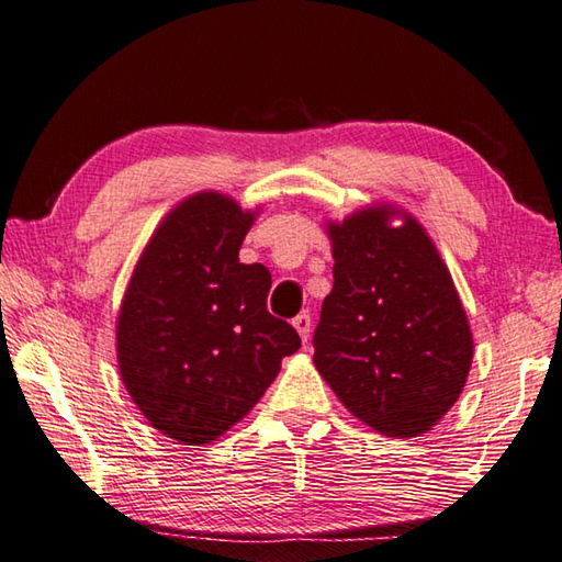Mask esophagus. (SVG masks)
<instances>
[{"label": "esophagus", "mask_w": 562, "mask_h": 562, "mask_svg": "<svg viewBox=\"0 0 562 562\" xmlns=\"http://www.w3.org/2000/svg\"><path fill=\"white\" fill-rule=\"evenodd\" d=\"M311 326H313V321H311L308 313H301V316L293 318V328L299 330V336L303 338V342H308V338H311Z\"/></svg>", "instance_id": "34e87169"}]
</instances>
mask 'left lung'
<instances>
[{"label": "left lung", "instance_id": "obj_1", "mask_svg": "<svg viewBox=\"0 0 562 562\" xmlns=\"http://www.w3.org/2000/svg\"><path fill=\"white\" fill-rule=\"evenodd\" d=\"M326 232L336 263L313 336L316 370L362 425L425 435L454 407L474 358L447 263L425 226L390 202Z\"/></svg>", "mask_w": 562, "mask_h": 562}]
</instances>
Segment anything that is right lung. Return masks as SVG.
<instances>
[{
  "instance_id": "1",
  "label": "right lung",
  "mask_w": 562,
  "mask_h": 562,
  "mask_svg": "<svg viewBox=\"0 0 562 562\" xmlns=\"http://www.w3.org/2000/svg\"><path fill=\"white\" fill-rule=\"evenodd\" d=\"M259 216L216 190L175 204L137 259L115 321L127 395L177 445H210L263 397L299 333L266 311L271 273L241 263Z\"/></svg>"
}]
</instances>
